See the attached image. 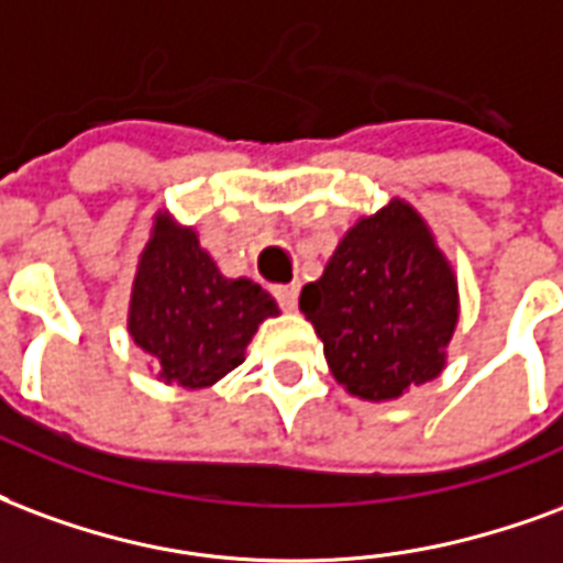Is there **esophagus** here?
Listing matches in <instances>:
<instances>
[{
  "label": "esophagus",
  "mask_w": 563,
  "mask_h": 563,
  "mask_svg": "<svg viewBox=\"0 0 563 563\" xmlns=\"http://www.w3.org/2000/svg\"><path fill=\"white\" fill-rule=\"evenodd\" d=\"M298 292H301L298 283H289V286H277V289H274L283 310H295V307H298Z\"/></svg>",
  "instance_id": "1"
}]
</instances>
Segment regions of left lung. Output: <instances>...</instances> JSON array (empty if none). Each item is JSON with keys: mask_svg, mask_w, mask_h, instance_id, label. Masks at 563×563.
Masks as SVG:
<instances>
[{"mask_svg": "<svg viewBox=\"0 0 563 563\" xmlns=\"http://www.w3.org/2000/svg\"><path fill=\"white\" fill-rule=\"evenodd\" d=\"M298 307L336 382L373 402L439 376L460 313L451 265L402 199L345 232Z\"/></svg>", "mask_w": 563, "mask_h": 563, "instance_id": "left-lung-1", "label": "left lung"}]
</instances>
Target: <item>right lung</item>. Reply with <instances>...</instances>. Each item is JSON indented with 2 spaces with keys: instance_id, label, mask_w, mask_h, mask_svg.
<instances>
[{
  "instance_id": "obj_1",
  "label": "right lung",
  "mask_w": 563,
  "mask_h": 563,
  "mask_svg": "<svg viewBox=\"0 0 563 563\" xmlns=\"http://www.w3.org/2000/svg\"><path fill=\"white\" fill-rule=\"evenodd\" d=\"M277 301L260 283L229 280L199 247L194 229L157 218L133 277L128 331L166 385H214L244 361V349Z\"/></svg>"
}]
</instances>
